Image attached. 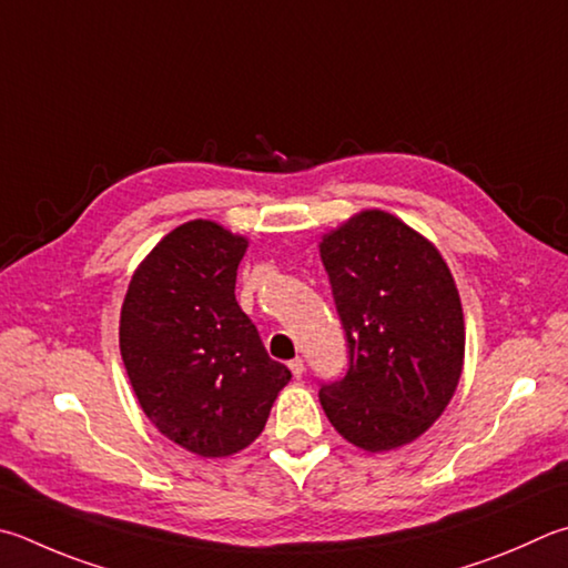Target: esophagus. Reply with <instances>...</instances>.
Masks as SVG:
<instances>
[{
	"mask_svg": "<svg viewBox=\"0 0 568 568\" xmlns=\"http://www.w3.org/2000/svg\"><path fill=\"white\" fill-rule=\"evenodd\" d=\"M287 367H291L293 377H303V373H305V363H303V357H295V359H291V363H287Z\"/></svg>",
	"mask_w": 568,
	"mask_h": 568,
	"instance_id": "obj_1",
	"label": "esophagus"
}]
</instances>
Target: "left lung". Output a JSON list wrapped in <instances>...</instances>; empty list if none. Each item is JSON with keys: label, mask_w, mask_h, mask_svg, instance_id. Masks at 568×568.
I'll list each match as a JSON object with an SVG mask.
<instances>
[{"label": "left lung", "mask_w": 568, "mask_h": 568, "mask_svg": "<svg viewBox=\"0 0 568 568\" xmlns=\"http://www.w3.org/2000/svg\"><path fill=\"white\" fill-rule=\"evenodd\" d=\"M349 367L320 387L339 435L365 452L405 447L435 425L464 367L462 301L435 243L387 211H359L320 241Z\"/></svg>", "instance_id": "1"}]
</instances>
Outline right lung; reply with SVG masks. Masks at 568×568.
Listing matches in <instances>:
<instances>
[{
  "label": "right lung",
  "instance_id": "right-lung-1",
  "mask_svg": "<svg viewBox=\"0 0 568 568\" xmlns=\"http://www.w3.org/2000/svg\"><path fill=\"white\" fill-rule=\"evenodd\" d=\"M245 248L221 223H183L143 257L121 305L119 347L143 415L209 459L255 442L291 379L235 301Z\"/></svg>",
  "mask_w": 568,
  "mask_h": 568
}]
</instances>
